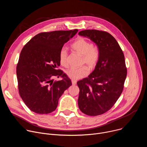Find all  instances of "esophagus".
Masks as SVG:
<instances>
[{
    "mask_svg": "<svg viewBox=\"0 0 147 147\" xmlns=\"http://www.w3.org/2000/svg\"><path fill=\"white\" fill-rule=\"evenodd\" d=\"M71 82H72V84L73 85H76V84H77V81L76 80H71Z\"/></svg>",
    "mask_w": 147,
    "mask_h": 147,
    "instance_id": "34e87169",
    "label": "esophagus"
}]
</instances>
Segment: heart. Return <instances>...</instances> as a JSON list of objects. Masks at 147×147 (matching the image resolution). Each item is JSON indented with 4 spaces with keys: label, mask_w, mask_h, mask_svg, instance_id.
Instances as JSON below:
<instances>
[{
    "label": "heart",
    "mask_w": 147,
    "mask_h": 147,
    "mask_svg": "<svg viewBox=\"0 0 147 147\" xmlns=\"http://www.w3.org/2000/svg\"><path fill=\"white\" fill-rule=\"evenodd\" d=\"M71 48L82 56V63L86 64L90 69L94 68L97 64L99 57V49L93 45L84 38H78L72 44ZM59 62L61 66H68L67 51L66 48L61 49L59 53ZM89 70L86 66L71 67L66 71L67 76L72 80H78L86 76Z\"/></svg>",
    "instance_id": "obj_1"
}]
</instances>
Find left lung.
I'll list each match as a JSON object with an SVG mask.
<instances>
[{
    "label": "left lung",
    "instance_id": "left-lung-1",
    "mask_svg": "<svg viewBox=\"0 0 147 147\" xmlns=\"http://www.w3.org/2000/svg\"><path fill=\"white\" fill-rule=\"evenodd\" d=\"M78 35L94 42L99 51L94 70L77 82L78 107L86 115H100L111 109L123 91L127 76L124 56L117 40L108 32L87 30Z\"/></svg>",
    "mask_w": 147,
    "mask_h": 147
}]
</instances>
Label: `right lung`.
Wrapping results in <instances>:
<instances>
[{"label":"right lung","mask_w":147,"mask_h":147,"mask_svg":"<svg viewBox=\"0 0 147 147\" xmlns=\"http://www.w3.org/2000/svg\"><path fill=\"white\" fill-rule=\"evenodd\" d=\"M78 32L55 31L34 36L23 48L16 69L20 95L27 107L38 114L54 111L64 91L72 85L60 66L59 53ZM54 76L63 80L53 82Z\"/></svg>","instance_id":"right-lung-1"}]
</instances>
